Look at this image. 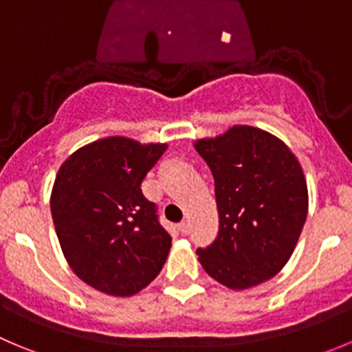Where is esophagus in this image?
Returning <instances> with one entry per match:
<instances>
[{"mask_svg":"<svg viewBox=\"0 0 352 352\" xmlns=\"http://www.w3.org/2000/svg\"><path fill=\"white\" fill-rule=\"evenodd\" d=\"M179 232H182L183 235H188V233H190V223H188V221H182V223H179Z\"/></svg>","mask_w":352,"mask_h":352,"instance_id":"1","label":"esophagus"}]
</instances>
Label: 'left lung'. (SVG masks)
I'll use <instances>...</instances> for the list:
<instances>
[{
	"label": "left lung",
	"mask_w": 352,
	"mask_h": 352,
	"mask_svg": "<svg viewBox=\"0 0 352 352\" xmlns=\"http://www.w3.org/2000/svg\"><path fill=\"white\" fill-rule=\"evenodd\" d=\"M216 186L219 232L197 249L209 276L233 290L259 285L292 256L307 216V186L299 160L276 136L233 126L195 142Z\"/></svg>",
	"instance_id": "obj_1"
}]
</instances>
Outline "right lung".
Segmentation results:
<instances>
[{
    "label": "right lung",
    "mask_w": 352,
    "mask_h": 352,
    "mask_svg": "<svg viewBox=\"0 0 352 352\" xmlns=\"http://www.w3.org/2000/svg\"><path fill=\"white\" fill-rule=\"evenodd\" d=\"M166 148L112 136L74 152L56 174L50 206L60 245L74 273L100 292L133 296L166 263L170 235L142 192Z\"/></svg>",
    "instance_id": "right-lung-1"
}]
</instances>
